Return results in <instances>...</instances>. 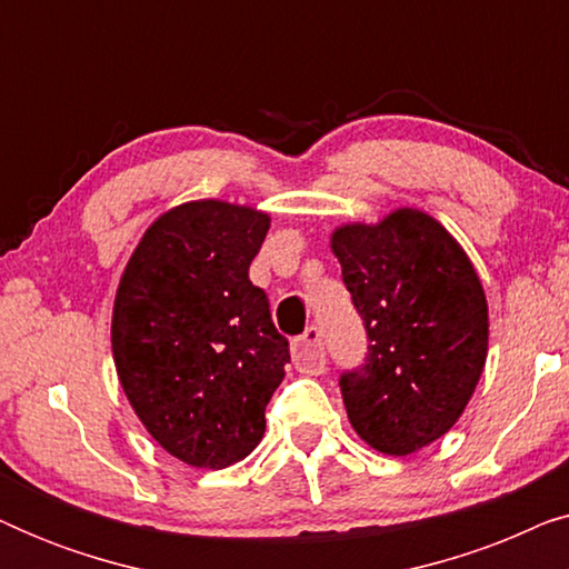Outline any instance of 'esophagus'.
Instances as JSON below:
<instances>
[{"label": "esophagus", "mask_w": 569, "mask_h": 569, "mask_svg": "<svg viewBox=\"0 0 569 569\" xmlns=\"http://www.w3.org/2000/svg\"><path fill=\"white\" fill-rule=\"evenodd\" d=\"M292 360L298 365V370L308 372V376H321L326 370L323 331L318 326H308L306 333L300 339H295Z\"/></svg>", "instance_id": "obj_1"}]
</instances>
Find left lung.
Listing matches in <instances>:
<instances>
[{"instance_id":"1","label":"left lung","mask_w":569,"mask_h":569,"mask_svg":"<svg viewBox=\"0 0 569 569\" xmlns=\"http://www.w3.org/2000/svg\"><path fill=\"white\" fill-rule=\"evenodd\" d=\"M368 355L339 378L355 432L409 456L463 415L487 360V298L456 238L419 209L331 236Z\"/></svg>"}]
</instances>
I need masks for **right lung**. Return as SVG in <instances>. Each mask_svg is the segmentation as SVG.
<instances>
[{
  "mask_svg": "<svg viewBox=\"0 0 569 569\" xmlns=\"http://www.w3.org/2000/svg\"><path fill=\"white\" fill-rule=\"evenodd\" d=\"M269 214L204 199L150 224L116 292V372L147 432L197 469H224L263 438L290 345L248 267Z\"/></svg>",
  "mask_w": 569,
  "mask_h": 569,
  "instance_id": "add662e5",
  "label": "right lung"
}]
</instances>
